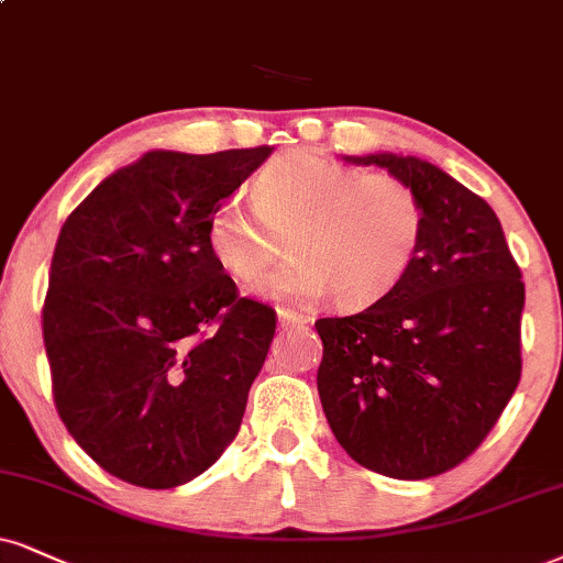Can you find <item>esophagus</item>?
I'll return each instance as SVG.
<instances>
[{
    "mask_svg": "<svg viewBox=\"0 0 563 563\" xmlns=\"http://www.w3.org/2000/svg\"><path fill=\"white\" fill-rule=\"evenodd\" d=\"M310 323V316H302L297 313V310H289V308H279V325L282 329H300V325Z\"/></svg>",
    "mask_w": 563,
    "mask_h": 563,
    "instance_id": "esophagus-1",
    "label": "esophagus"
}]
</instances>
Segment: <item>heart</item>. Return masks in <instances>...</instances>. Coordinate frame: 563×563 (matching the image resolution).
Returning <instances> with one entry per match:
<instances>
[{
	"mask_svg": "<svg viewBox=\"0 0 563 563\" xmlns=\"http://www.w3.org/2000/svg\"><path fill=\"white\" fill-rule=\"evenodd\" d=\"M253 213L227 200L208 221V247L238 282H253L284 253L263 292L287 300L365 305L391 292L418 258L426 203L407 179L292 151L258 172Z\"/></svg>",
	"mask_w": 563,
	"mask_h": 563,
	"instance_id": "b5f03b06",
	"label": "heart"
}]
</instances>
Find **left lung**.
I'll list each match as a JSON object with an SVG mask.
<instances>
[{"instance_id":"left-lung-1","label":"left lung","mask_w":563,"mask_h":563,"mask_svg":"<svg viewBox=\"0 0 563 563\" xmlns=\"http://www.w3.org/2000/svg\"><path fill=\"white\" fill-rule=\"evenodd\" d=\"M407 179L426 203L412 268L371 308L318 318V394L357 464L426 481L485 441L522 376L525 282L494 208L415 156L346 158Z\"/></svg>"}]
</instances>
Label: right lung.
I'll list each match as a JSON object with an SVG mask.
<instances>
[{
    "label": "right lung",
    "mask_w": 563,
    "mask_h": 563,
    "mask_svg": "<svg viewBox=\"0 0 563 563\" xmlns=\"http://www.w3.org/2000/svg\"><path fill=\"white\" fill-rule=\"evenodd\" d=\"M268 154L151 151L62 224L41 310L54 405L124 483L177 488L238 435L276 310L240 297L208 221Z\"/></svg>",
    "instance_id": "right-lung-1"
}]
</instances>
